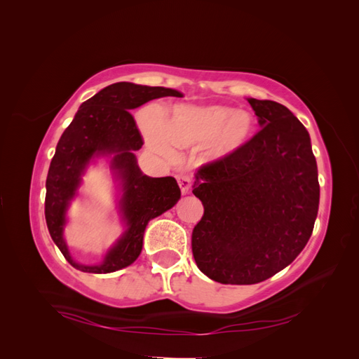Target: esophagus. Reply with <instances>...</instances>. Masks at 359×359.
<instances>
[{"mask_svg": "<svg viewBox=\"0 0 359 359\" xmlns=\"http://www.w3.org/2000/svg\"><path fill=\"white\" fill-rule=\"evenodd\" d=\"M178 184L182 194H189L191 190V178L189 175H180L178 177Z\"/></svg>", "mask_w": 359, "mask_h": 359, "instance_id": "34e87169", "label": "esophagus"}]
</instances>
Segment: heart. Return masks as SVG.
Segmentation results:
<instances>
[{"label":"heart","mask_w":359,"mask_h":359,"mask_svg":"<svg viewBox=\"0 0 359 359\" xmlns=\"http://www.w3.org/2000/svg\"><path fill=\"white\" fill-rule=\"evenodd\" d=\"M137 119L148 145L158 153L172 156L173 147L205 145V156L210 160L240 153L256 130L252 114L220 104H177L165 121L156 107H144Z\"/></svg>","instance_id":"b5f03b06"}]
</instances>
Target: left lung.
Returning <instances> with one entry per match:
<instances>
[{"instance_id":"obj_1","label":"left lung","mask_w":359,"mask_h":359,"mask_svg":"<svg viewBox=\"0 0 359 359\" xmlns=\"http://www.w3.org/2000/svg\"><path fill=\"white\" fill-rule=\"evenodd\" d=\"M260 130L231 157L196 173L203 205L191 250L198 268L223 285H255L292 264L309 243L319 210L310 135L286 106L247 99Z\"/></svg>"}]
</instances>
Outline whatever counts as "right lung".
Segmentation results:
<instances>
[{"instance_id": "add662e5", "label": "right lung", "mask_w": 359, "mask_h": 359, "mask_svg": "<svg viewBox=\"0 0 359 359\" xmlns=\"http://www.w3.org/2000/svg\"><path fill=\"white\" fill-rule=\"evenodd\" d=\"M180 93L165 86L116 82L83 102L58 140L48 178L45 217L53 243L67 262L83 273L107 274L132 265L142 252L149 220L170 210L181 198L173 177L151 178L139 169L135 151L144 145L128 111L149 100ZM97 158H107L117 182V208L125 232L97 266L79 264L71 257L63 238L67 211L77 196L81 177Z\"/></svg>"}]
</instances>
